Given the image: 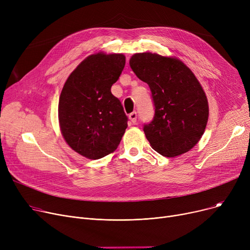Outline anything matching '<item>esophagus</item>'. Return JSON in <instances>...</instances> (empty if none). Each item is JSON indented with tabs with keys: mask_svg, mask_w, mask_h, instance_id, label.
I'll use <instances>...</instances> for the list:
<instances>
[{
	"mask_svg": "<svg viewBox=\"0 0 250 250\" xmlns=\"http://www.w3.org/2000/svg\"><path fill=\"white\" fill-rule=\"evenodd\" d=\"M128 117H129L130 122H132L133 124H136V123H137V117H138V114H137V112H136V111H133L132 113H129Z\"/></svg>",
	"mask_w": 250,
	"mask_h": 250,
	"instance_id": "esophagus-1",
	"label": "esophagus"
}]
</instances>
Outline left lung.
I'll list each match as a JSON object with an SVG mask.
<instances>
[{"label": "left lung", "mask_w": 250, "mask_h": 250, "mask_svg": "<svg viewBox=\"0 0 250 250\" xmlns=\"http://www.w3.org/2000/svg\"><path fill=\"white\" fill-rule=\"evenodd\" d=\"M129 65L152 93L155 114L144 125L151 147L164 157L188 152L202 138L208 117L198 79L181 61L151 52L135 54Z\"/></svg>", "instance_id": "left-lung-1"}]
</instances>
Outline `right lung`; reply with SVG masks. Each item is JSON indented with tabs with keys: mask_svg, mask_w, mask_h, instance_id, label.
<instances>
[{
	"mask_svg": "<svg viewBox=\"0 0 250 250\" xmlns=\"http://www.w3.org/2000/svg\"><path fill=\"white\" fill-rule=\"evenodd\" d=\"M125 64L122 54L99 52L85 59L65 81L59 101L61 132L68 145L89 159H100L120 145L127 116L111 93Z\"/></svg>",
	"mask_w": 250,
	"mask_h": 250,
	"instance_id": "obj_1",
	"label": "right lung"
}]
</instances>
